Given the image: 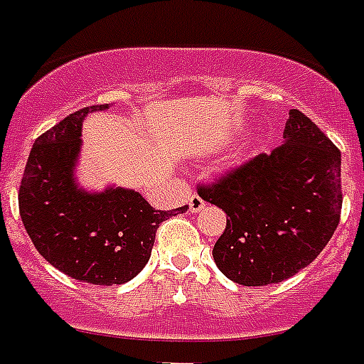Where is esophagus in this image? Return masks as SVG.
Returning <instances> with one entry per match:
<instances>
[{
    "label": "esophagus",
    "instance_id": "obj_1",
    "mask_svg": "<svg viewBox=\"0 0 364 364\" xmlns=\"http://www.w3.org/2000/svg\"><path fill=\"white\" fill-rule=\"evenodd\" d=\"M188 205H190L191 212H200L205 208V200L200 199L199 196H191L190 199H188Z\"/></svg>",
    "mask_w": 364,
    "mask_h": 364
}]
</instances>
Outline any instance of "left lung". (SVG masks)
I'll use <instances>...</instances> for the list:
<instances>
[{
	"instance_id": "left-lung-1",
	"label": "left lung",
	"mask_w": 364,
	"mask_h": 364,
	"mask_svg": "<svg viewBox=\"0 0 364 364\" xmlns=\"http://www.w3.org/2000/svg\"><path fill=\"white\" fill-rule=\"evenodd\" d=\"M284 144L232 168L197 193L228 214L212 255L240 286L291 278L333 237L342 210L340 150L301 110H289Z\"/></svg>"
}]
</instances>
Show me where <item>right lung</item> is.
Returning a JSON list of instances; mask_svg holds the SVG:
<instances>
[{
	"label": "right lung",
	"mask_w": 364,
	"mask_h": 364,
	"mask_svg": "<svg viewBox=\"0 0 364 364\" xmlns=\"http://www.w3.org/2000/svg\"><path fill=\"white\" fill-rule=\"evenodd\" d=\"M109 105L73 112L33 142L18 190L20 218L31 242L52 267L95 286L126 284L152 254L161 222L184 214L156 210L139 191L107 188L88 193L73 168L80 152L84 116Z\"/></svg>",
	"instance_id": "1"
}]
</instances>
